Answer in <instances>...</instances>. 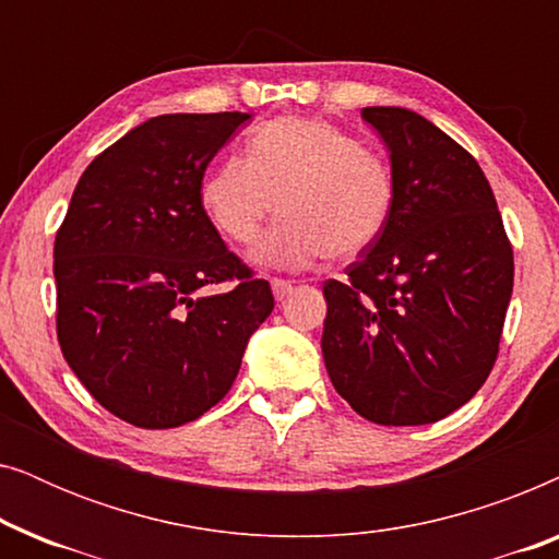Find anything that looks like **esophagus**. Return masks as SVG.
<instances>
[{"instance_id":"1","label":"esophagus","mask_w":559,"mask_h":559,"mask_svg":"<svg viewBox=\"0 0 559 559\" xmlns=\"http://www.w3.org/2000/svg\"><path fill=\"white\" fill-rule=\"evenodd\" d=\"M293 287L295 285L289 280H277V277L272 280V293H274V297H277V300H285V297L293 293Z\"/></svg>"}]
</instances>
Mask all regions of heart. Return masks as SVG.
<instances>
[{
    "instance_id": "heart-1",
    "label": "heart",
    "mask_w": 559,
    "mask_h": 559,
    "mask_svg": "<svg viewBox=\"0 0 559 559\" xmlns=\"http://www.w3.org/2000/svg\"><path fill=\"white\" fill-rule=\"evenodd\" d=\"M394 173L381 152L331 121L280 117L249 136L247 157H226L203 180L201 203L226 239L254 243L259 264L305 270L323 257L371 247L394 209Z\"/></svg>"
}]
</instances>
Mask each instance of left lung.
Masks as SVG:
<instances>
[{
    "label": "left lung",
    "mask_w": 559,
    "mask_h": 559,
    "mask_svg": "<svg viewBox=\"0 0 559 559\" xmlns=\"http://www.w3.org/2000/svg\"><path fill=\"white\" fill-rule=\"evenodd\" d=\"M392 152L394 209L348 277L328 280L323 358L335 392L377 425H430L491 373L514 251L471 152L400 106H366Z\"/></svg>",
    "instance_id": "left-lung-1"
}]
</instances>
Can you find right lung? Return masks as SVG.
I'll return each instance as SVG.
<instances>
[{
  "instance_id": "obj_1",
  "label": "right lung",
  "mask_w": 559,
  "mask_h": 559,
  "mask_svg": "<svg viewBox=\"0 0 559 559\" xmlns=\"http://www.w3.org/2000/svg\"><path fill=\"white\" fill-rule=\"evenodd\" d=\"M249 114H163L106 147L56 234V328L68 366L124 423L167 430L224 400L266 280L226 249L201 203L205 167ZM234 281L228 294L200 295Z\"/></svg>"
}]
</instances>
